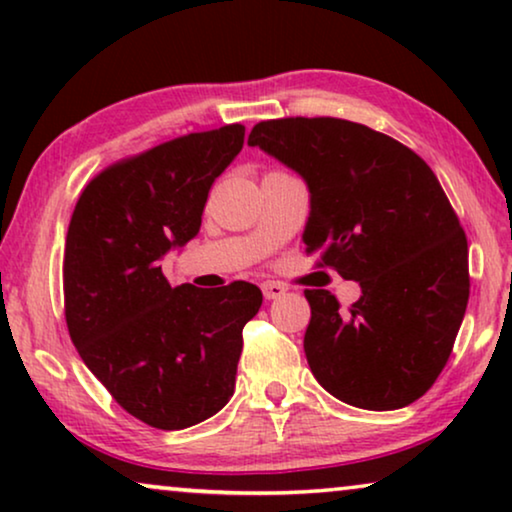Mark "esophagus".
<instances>
[{
    "mask_svg": "<svg viewBox=\"0 0 512 512\" xmlns=\"http://www.w3.org/2000/svg\"><path fill=\"white\" fill-rule=\"evenodd\" d=\"M261 291H263L265 300H275V298H279V296H284L286 286H284L282 282H263V284H261Z\"/></svg>",
    "mask_w": 512,
    "mask_h": 512,
    "instance_id": "1",
    "label": "esophagus"
}]
</instances>
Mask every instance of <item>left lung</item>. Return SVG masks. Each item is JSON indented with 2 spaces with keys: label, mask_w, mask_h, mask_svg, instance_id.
<instances>
[{
  "label": "left lung",
  "mask_w": 512,
  "mask_h": 512,
  "mask_svg": "<svg viewBox=\"0 0 512 512\" xmlns=\"http://www.w3.org/2000/svg\"><path fill=\"white\" fill-rule=\"evenodd\" d=\"M249 146L305 179L307 254L361 286L347 314L331 291H305L312 375L354 408L415 403L450 359L471 289L464 228L436 174L389 135L331 116L261 121Z\"/></svg>",
  "instance_id": "obj_1"
}]
</instances>
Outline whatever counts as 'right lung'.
Instances as JSON below:
<instances>
[{"instance_id": "1", "label": "right lung", "mask_w": 512, "mask_h": 512, "mask_svg": "<svg viewBox=\"0 0 512 512\" xmlns=\"http://www.w3.org/2000/svg\"><path fill=\"white\" fill-rule=\"evenodd\" d=\"M242 144L233 123L118 160L90 179L69 221V338L114 401L153 429H188L230 401L242 328L263 303L249 282L172 289L160 270L198 235L209 188Z\"/></svg>"}]
</instances>
